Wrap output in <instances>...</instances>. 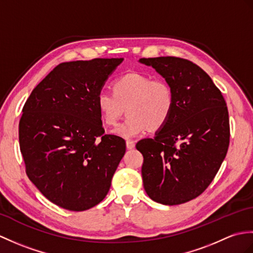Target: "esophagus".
<instances>
[{
  "instance_id": "obj_1",
  "label": "esophagus",
  "mask_w": 253,
  "mask_h": 253,
  "mask_svg": "<svg viewBox=\"0 0 253 253\" xmlns=\"http://www.w3.org/2000/svg\"><path fill=\"white\" fill-rule=\"evenodd\" d=\"M134 145H136V143H134V141H132V140H127L126 141V146H127L128 150L133 149Z\"/></svg>"
}]
</instances>
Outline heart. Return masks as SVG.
I'll list each match as a JSON object with an SVG mask.
<instances>
[{"label": "heart", "mask_w": 253, "mask_h": 253, "mask_svg": "<svg viewBox=\"0 0 253 253\" xmlns=\"http://www.w3.org/2000/svg\"><path fill=\"white\" fill-rule=\"evenodd\" d=\"M112 91H99L96 104L108 126L116 125L126 109L127 119L114 130L117 136L131 138L146 129L156 132L165 127L173 113L174 92L166 80L128 73L113 82Z\"/></svg>", "instance_id": "heart-1"}]
</instances>
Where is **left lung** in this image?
<instances>
[{
    "label": "left lung",
    "instance_id": "obj_1",
    "mask_svg": "<svg viewBox=\"0 0 253 253\" xmlns=\"http://www.w3.org/2000/svg\"><path fill=\"white\" fill-rule=\"evenodd\" d=\"M174 92L167 124L136 148L143 155L144 190L163 205L186 203L207 189L230 144L228 111L220 89L197 64L179 57L142 58Z\"/></svg>",
    "mask_w": 253,
    "mask_h": 253
}]
</instances>
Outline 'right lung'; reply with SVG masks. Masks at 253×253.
I'll return each mask as SVG.
<instances>
[{"label":"right lung","instance_id":"1","mask_svg":"<svg viewBox=\"0 0 253 253\" xmlns=\"http://www.w3.org/2000/svg\"><path fill=\"white\" fill-rule=\"evenodd\" d=\"M123 58L62 62L32 90L19 122L26 173L63 209L84 211L107 196L126 152L125 140L104 134L96 98Z\"/></svg>","mask_w":253,"mask_h":253}]
</instances>
